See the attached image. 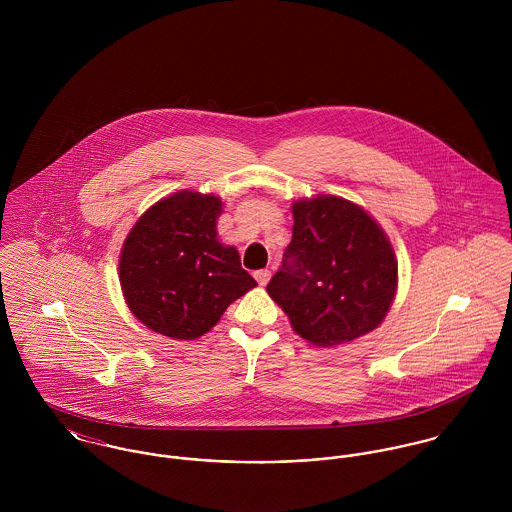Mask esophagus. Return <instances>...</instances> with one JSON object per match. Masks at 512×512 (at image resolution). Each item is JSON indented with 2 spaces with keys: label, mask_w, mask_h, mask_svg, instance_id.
<instances>
[{
  "label": "esophagus",
  "mask_w": 512,
  "mask_h": 512,
  "mask_svg": "<svg viewBox=\"0 0 512 512\" xmlns=\"http://www.w3.org/2000/svg\"><path fill=\"white\" fill-rule=\"evenodd\" d=\"M254 278L260 286H266L270 282V270H256L254 272Z\"/></svg>",
  "instance_id": "esophagus-1"
}]
</instances>
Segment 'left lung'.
I'll use <instances>...</instances> for the list:
<instances>
[{
	"label": "left lung",
	"instance_id": "8db88e82",
	"mask_svg": "<svg viewBox=\"0 0 512 512\" xmlns=\"http://www.w3.org/2000/svg\"><path fill=\"white\" fill-rule=\"evenodd\" d=\"M292 242L268 284L293 331L339 345L380 325L394 299L398 262L382 228L339 197L293 203Z\"/></svg>",
	"mask_w": 512,
	"mask_h": 512
}]
</instances>
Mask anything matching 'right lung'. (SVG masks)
I'll return each mask as SVG.
<instances>
[{
  "instance_id": "add662e5",
  "label": "right lung",
  "mask_w": 512,
  "mask_h": 512,
  "mask_svg": "<svg viewBox=\"0 0 512 512\" xmlns=\"http://www.w3.org/2000/svg\"><path fill=\"white\" fill-rule=\"evenodd\" d=\"M220 199L183 191L155 203L128 234L120 284L132 313L151 331L197 339L256 280L236 248L217 240Z\"/></svg>"
}]
</instances>
